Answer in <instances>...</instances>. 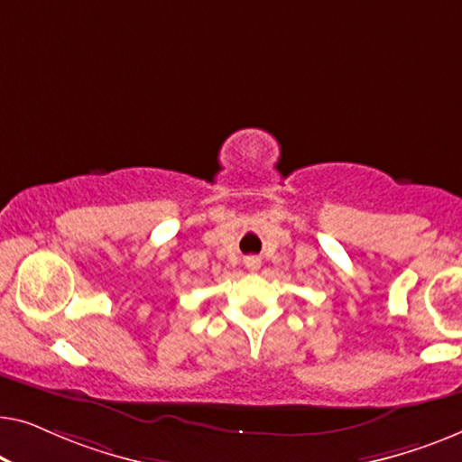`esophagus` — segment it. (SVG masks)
<instances>
[{
  "label": "esophagus",
  "instance_id": "1",
  "mask_svg": "<svg viewBox=\"0 0 462 462\" xmlns=\"http://www.w3.org/2000/svg\"><path fill=\"white\" fill-rule=\"evenodd\" d=\"M245 265H246V268H249L251 272H255V270H259V265H262V262H259L257 257H246V259H245Z\"/></svg>",
  "mask_w": 462,
  "mask_h": 462
}]
</instances>
